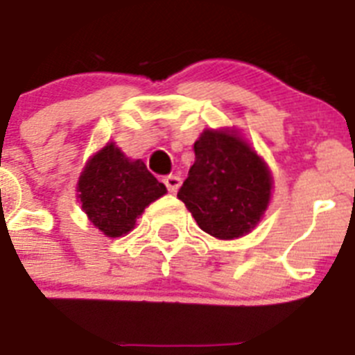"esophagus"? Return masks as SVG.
I'll list each match as a JSON object with an SVG mask.
<instances>
[{
  "label": "esophagus",
  "instance_id": "obj_1",
  "mask_svg": "<svg viewBox=\"0 0 355 355\" xmlns=\"http://www.w3.org/2000/svg\"><path fill=\"white\" fill-rule=\"evenodd\" d=\"M162 182H164L166 187H168V191H170V193H177L178 187H180V184H182V180L178 175H168V177L162 178Z\"/></svg>",
  "mask_w": 355,
  "mask_h": 355
}]
</instances>
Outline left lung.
<instances>
[{
    "instance_id": "left-lung-1",
    "label": "left lung",
    "mask_w": 355,
    "mask_h": 355,
    "mask_svg": "<svg viewBox=\"0 0 355 355\" xmlns=\"http://www.w3.org/2000/svg\"><path fill=\"white\" fill-rule=\"evenodd\" d=\"M194 164L178 191L198 226L230 241L249 233L270 201L263 159L233 130L207 129L194 143Z\"/></svg>"
}]
</instances>
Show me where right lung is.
Returning <instances> with one entry per match:
<instances>
[{"mask_svg": "<svg viewBox=\"0 0 355 355\" xmlns=\"http://www.w3.org/2000/svg\"><path fill=\"white\" fill-rule=\"evenodd\" d=\"M78 193L94 226L114 239L134 228L143 210L166 194V185L146 170L141 159L130 161L114 143H107L86 162Z\"/></svg>", "mask_w": 355, "mask_h": 355, "instance_id": "right-lung-1", "label": "right lung"}]
</instances>
